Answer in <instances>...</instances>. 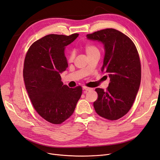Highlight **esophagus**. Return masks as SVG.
I'll return each instance as SVG.
<instances>
[{"label": "esophagus", "mask_w": 160, "mask_h": 160, "mask_svg": "<svg viewBox=\"0 0 160 160\" xmlns=\"http://www.w3.org/2000/svg\"><path fill=\"white\" fill-rule=\"evenodd\" d=\"M83 90H84L85 92H88V91H90L92 90V88H89V87H87V86H83Z\"/></svg>", "instance_id": "obj_1"}]
</instances>
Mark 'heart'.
I'll list each match as a JSON object with an SVG mask.
<instances>
[{
  "instance_id": "b5f03b06",
  "label": "heart",
  "mask_w": 160,
  "mask_h": 160,
  "mask_svg": "<svg viewBox=\"0 0 160 160\" xmlns=\"http://www.w3.org/2000/svg\"><path fill=\"white\" fill-rule=\"evenodd\" d=\"M84 49L88 57H89L96 52H99L98 47L96 45L91 44V43H88L85 45L84 47ZM74 53L73 52H69L67 56V60L68 62H72L74 61Z\"/></svg>"
}]
</instances>
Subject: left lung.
<instances>
[{
	"mask_svg": "<svg viewBox=\"0 0 160 160\" xmlns=\"http://www.w3.org/2000/svg\"><path fill=\"white\" fill-rule=\"evenodd\" d=\"M88 39L101 41L105 54L102 71L110 82L104 91L96 88L98 99L93 102L96 113L115 121L125 115L133 105L141 80V64L137 47L127 35L113 28L87 34Z\"/></svg>",
	"mask_w": 160,
	"mask_h": 160,
	"instance_id": "left-lung-1",
	"label": "left lung"
}]
</instances>
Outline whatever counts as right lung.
<instances>
[{"label":"right lung","instance_id":"1","mask_svg":"<svg viewBox=\"0 0 160 160\" xmlns=\"http://www.w3.org/2000/svg\"><path fill=\"white\" fill-rule=\"evenodd\" d=\"M78 35H47L29 47L24 59L23 76L29 99L37 113L55 125L73 114L82 93L80 86L63 85L60 75L68 67L64 47Z\"/></svg>","mask_w":160,"mask_h":160}]
</instances>
